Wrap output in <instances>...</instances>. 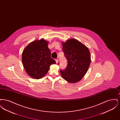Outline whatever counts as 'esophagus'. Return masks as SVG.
<instances>
[{"instance_id": "esophagus-1", "label": "esophagus", "mask_w": 120, "mask_h": 120, "mask_svg": "<svg viewBox=\"0 0 120 120\" xmlns=\"http://www.w3.org/2000/svg\"><path fill=\"white\" fill-rule=\"evenodd\" d=\"M55 61H56V62L57 63L58 62V59H56L55 60Z\"/></svg>"}]
</instances>
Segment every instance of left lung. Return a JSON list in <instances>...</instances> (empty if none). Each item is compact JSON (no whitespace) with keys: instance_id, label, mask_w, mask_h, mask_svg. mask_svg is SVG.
I'll list each match as a JSON object with an SVG mask.
<instances>
[{"instance_id":"8db88e82","label":"left lung","mask_w":120,"mask_h":120,"mask_svg":"<svg viewBox=\"0 0 120 120\" xmlns=\"http://www.w3.org/2000/svg\"><path fill=\"white\" fill-rule=\"evenodd\" d=\"M62 45L68 64L64 70H60L61 74L69 83H76L82 79L89 68L91 63L90 52L86 46L75 39L62 42Z\"/></svg>"}]
</instances>
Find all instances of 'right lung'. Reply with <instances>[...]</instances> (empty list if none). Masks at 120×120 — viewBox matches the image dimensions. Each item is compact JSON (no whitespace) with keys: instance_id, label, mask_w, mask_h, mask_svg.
Returning a JSON list of instances; mask_svg holds the SVG:
<instances>
[{"instance_id":"1","label":"right lung","mask_w":120,"mask_h":120,"mask_svg":"<svg viewBox=\"0 0 120 120\" xmlns=\"http://www.w3.org/2000/svg\"><path fill=\"white\" fill-rule=\"evenodd\" d=\"M48 43V41L42 39L34 40L23 50L22 62L24 68L29 75L34 79L43 77L49 71L50 65L56 63L51 57Z\"/></svg>"}]
</instances>
